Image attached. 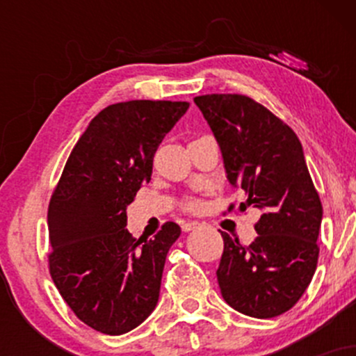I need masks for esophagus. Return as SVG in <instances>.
<instances>
[{
    "instance_id": "esophagus-1",
    "label": "esophagus",
    "mask_w": 356,
    "mask_h": 356,
    "mask_svg": "<svg viewBox=\"0 0 356 356\" xmlns=\"http://www.w3.org/2000/svg\"><path fill=\"white\" fill-rule=\"evenodd\" d=\"M199 226H201V222H199V220H187V222L182 224V229L186 232H189L192 229H197Z\"/></svg>"
}]
</instances>
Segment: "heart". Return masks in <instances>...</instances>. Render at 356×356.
<instances>
[{
  "instance_id": "obj_1",
  "label": "heart",
  "mask_w": 356,
  "mask_h": 356,
  "mask_svg": "<svg viewBox=\"0 0 356 356\" xmlns=\"http://www.w3.org/2000/svg\"><path fill=\"white\" fill-rule=\"evenodd\" d=\"M187 207H189V209H197V202H189Z\"/></svg>"
}]
</instances>
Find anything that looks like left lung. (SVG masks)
<instances>
[{
	"instance_id": "1",
	"label": "left lung",
	"mask_w": 356,
	"mask_h": 356,
	"mask_svg": "<svg viewBox=\"0 0 356 356\" xmlns=\"http://www.w3.org/2000/svg\"><path fill=\"white\" fill-rule=\"evenodd\" d=\"M220 147L241 207L259 209L249 246L220 231L224 251L218 283L226 303L252 318L291 309L312 283L323 207L296 134L266 107L238 93L194 99Z\"/></svg>"
}]
</instances>
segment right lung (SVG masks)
I'll list each match as a JSON object with an SVG mask.
<instances>
[{"label": "right lung", "instance_id": "1", "mask_svg": "<svg viewBox=\"0 0 356 356\" xmlns=\"http://www.w3.org/2000/svg\"><path fill=\"white\" fill-rule=\"evenodd\" d=\"M187 102L108 105L73 147L48 206L50 275L85 325L124 334L154 312L167 252L181 236L165 222L154 239L125 229L127 206L150 181L154 154Z\"/></svg>", "mask_w": 356, "mask_h": 356}]
</instances>
